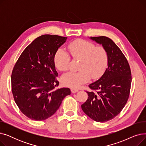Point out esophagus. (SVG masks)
Segmentation results:
<instances>
[{"label":"esophagus","instance_id":"obj_1","mask_svg":"<svg viewBox=\"0 0 146 146\" xmlns=\"http://www.w3.org/2000/svg\"><path fill=\"white\" fill-rule=\"evenodd\" d=\"M71 91L72 93H76L78 92L79 91V90L78 89H75V88H72L71 89Z\"/></svg>","mask_w":146,"mask_h":146}]
</instances>
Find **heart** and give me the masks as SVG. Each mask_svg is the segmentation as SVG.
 I'll use <instances>...</instances> for the list:
<instances>
[{
	"instance_id": "b5f03b06",
	"label": "heart",
	"mask_w": 146,
	"mask_h": 146,
	"mask_svg": "<svg viewBox=\"0 0 146 146\" xmlns=\"http://www.w3.org/2000/svg\"><path fill=\"white\" fill-rule=\"evenodd\" d=\"M68 52L74 60H79L78 72L64 74L61 82L66 86L78 88L86 83L91 78H99L105 72L108 62V54L102 46H95L90 41L79 39L68 46ZM70 57L64 49H58L54 56V64L57 69L64 71L68 69Z\"/></svg>"
}]
</instances>
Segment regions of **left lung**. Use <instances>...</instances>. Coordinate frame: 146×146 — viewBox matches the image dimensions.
Here are the masks:
<instances>
[{"label": "left lung", "instance_id": "left-lung-1", "mask_svg": "<svg viewBox=\"0 0 146 146\" xmlns=\"http://www.w3.org/2000/svg\"><path fill=\"white\" fill-rule=\"evenodd\" d=\"M102 44L108 54V67L102 77L90 84L86 101L81 105L88 117L97 122H106L121 112L130 94L132 76L128 60L111 38L105 36H91Z\"/></svg>", "mask_w": 146, "mask_h": 146}]
</instances>
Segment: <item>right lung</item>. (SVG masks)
<instances>
[{"instance_id":"add662e5","label":"right lung","mask_w":146,"mask_h":146,"mask_svg":"<svg viewBox=\"0 0 146 146\" xmlns=\"http://www.w3.org/2000/svg\"><path fill=\"white\" fill-rule=\"evenodd\" d=\"M67 37L45 34L36 38L23 51L11 75L12 92L15 103L26 117L35 121L54 113L69 88L56 89L54 56Z\"/></svg>"}]
</instances>
